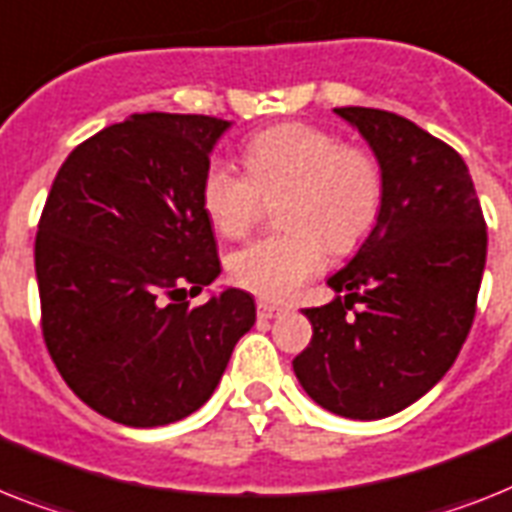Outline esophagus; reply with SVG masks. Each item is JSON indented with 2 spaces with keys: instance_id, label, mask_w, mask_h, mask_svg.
I'll use <instances>...</instances> for the list:
<instances>
[{
  "instance_id": "esophagus-1",
  "label": "esophagus",
  "mask_w": 512,
  "mask_h": 512,
  "mask_svg": "<svg viewBox=\"0 0 512 512\" xmlns=\"http://www.w3.org/2000/svg\"><path fill=\"white\" fill-rule=\"evenodd\" d=\"M276 315H281V307L263 302V299L257 302V318H260V321H270V318H276Z\"/></svg>"
}]
</instances>
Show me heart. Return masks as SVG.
Returning <instances> with one entry per match:
<instances>
[{"label": "heart", "instance_id": "1", "mask_svg": "<svg viewBox=\"0 0 512 512\" xmlns=\"http://www.w3.org/2000/svg\"><path fill=\"white\" fill-rule=\"evenodd\" d=\"M247 176L213 160L199 181V205L226 239L252 228L265 202H278L284 234L231 252L228 278L265 299H289L321 270L326 252H352L376 226L384 202L381 165L310 123H281L244 147Z\"/></svg>", "mask_w": 512, "mask_h": 512}]
</instances>
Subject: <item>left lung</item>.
<instances>
[{
  "label": "left lung",
  "instance_id": "obj_1",
  "mask_svg": "<svg viewBox=\"0 0 512 512\" xmlns=\"http://www.w3.org/2000/svg\"><path fill=\"white\" fill-rule=\"evenodd\" d=\"M384 176L376 226L328 278L336 297L307 307L313 339L294 357L310 400L378 421L421 400L452 368L476 315L486 223L463 157L413 120L336 107Z\"/></svg>",
  "mask_w": 512,
  "mask_h": 512
}]
</instances>
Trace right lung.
Listing matches in <instances>:
<instances>
[{"label": "right lung", "instance_id": "obj_1", "mask_svg": "<svg viewBox=\"0 0 512 512\" xmlns=\"http://www.w3.org/2000/svg\"><path fill=\"white\" fill-rule=\"evenodd\" d=\"M231 120L136 112L78 144L36 234L41 331L65 384L110 421L152 429L213 397L252 294L220 276L199 181Z\"/></svg>", "mask_w": 512, "mask_h": 512}]
</instances>
